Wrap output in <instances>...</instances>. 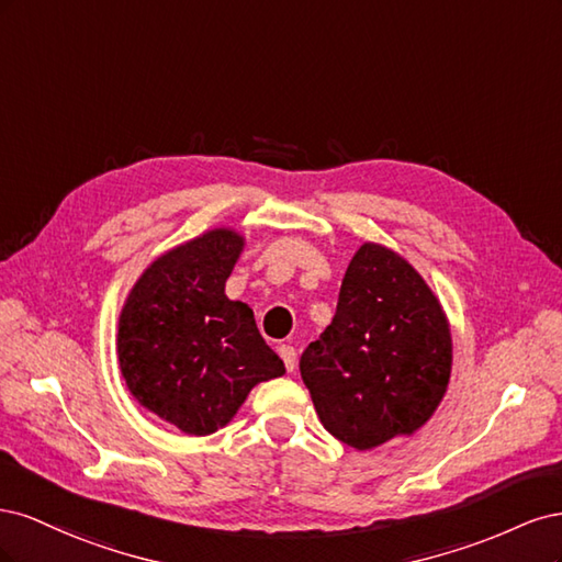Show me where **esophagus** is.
Masks as SVG:
<instances>
[{
  "label": "esophagus",
  "mask_w": 562,
  "mask_h": 562,
  "mask_svg": "<svg viewBox=\"0 0 562 562\" xmlns=\"http://www.w3.org/2000/svg\"><path fill=\"white\" fill-rule=\"evenodd\" d=\"M279 356L283 359L285 370H288V372H293V370H295V363H297V351H295V347H291V345H281V347H279Z\"/></svg>",
  "instance_id": "34e87169"
}]
</instances>
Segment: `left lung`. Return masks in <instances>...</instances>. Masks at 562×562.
I'll return each instance as SVG.
<instances>
[{
  "label": "left lung",
  "instance_id": "8db88e82",
  "mask_svg": "<svg viewBox=\"0 0 562 562\" xmlns=\"http://www.w3.org/2000/svg\"><path fill=\"white\" fill-rule=\"evenodd\" d=\"M450 370V323L427 281L398 252L363 244L333 323L300 359L323 427L356 450L411 436L443 401Z\"/></svg>",
  "mask_w": 562,
  "mask_h": 562
}]
</instances>
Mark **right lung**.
Wrapping results in <instances>:
<instances>
[{
    "label": "right lung",
    "instance_id": "1",
    "mask_svg": "<svg viewBox=\"0 0 562 562\" xmlns=\"http://www.w3.org/2000/svg\"><path fill=\"white\" fill-rule=\"evenodd\" d=\"M244 244L239 232L217 227L171 248L143 271L119 314V370L133 398L190 436L223 429L255 384L285 372L252 310L225 295Z\"/></svg>",
    "mask_w": 562,
    "mask_h": 562
}]
</instances>
